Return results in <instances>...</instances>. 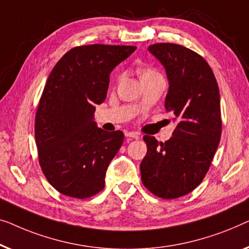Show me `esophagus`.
Instances as JSON below:
<instances>
[{"label": "esophagus", "instance_id": "obj_1", "mask_svg": "<svg viewBox=\"0 0 249 249\" xmlns=\"http://www.w3.org/2000/svg\"><path fill=\"white\" fill-rule=\"evenodd\" d=\"M125 136H127V138L139 140L140 138H141V134H140V133H138V132H126Z\"/></svg>", "mask_w": 249, "mask_h": 249}]
</instances>
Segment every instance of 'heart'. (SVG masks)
<instances>
[{
  "label": "heart",
  "instance_id": "heart-1",
  "mask_svg": "<svg viewBox=\"0 0 249 249\" xmlns=\"http://www.w3.org/2000/svg\"><path fill=\"white\" fill-rule=\"evenodd\" d=\"M155 73H157L155 70L152 69H149V68H145V69H141L140 70V78H144V76L146 75H150V74H155Z\"/></svg>",
  "mask_w": 249,
  "mask_h": 249
}]
</instances>
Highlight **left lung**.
Segmentation results:
<instances>
[{"label":"left lung","mask_w":249,"mask_h":249,"mask_svg":"<svg viewBox=\"0 0 249 249\" xmlns=\"http://www.w3.org/2000/svg\"><path fill=\"white\" fill-rule=\"evenodd\" d=\"M148 50L166 70L164 108L176 128L166 142L143 136L148 151L140 169L144 186L161 198L180 197L201 184L221 138L220 92L208 62L181 45L159 43Z\"/></svg>","instance_id":"obj_1"}]
</instances>
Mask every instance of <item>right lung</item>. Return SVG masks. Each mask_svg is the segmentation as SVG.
Listing matches in <instances>:
<instances>
[{"label": "right lung", "instance_id": "obj_1", "mask_svg": "<svg viewBox=\"0 0 249 249\" xmlns=\"http://www.w3.org/2000/svg\"><path fill=\"white\" fill-rule=\"evenodd\" d=\"M136 50L121 45H85L70 50L48 76L35 120L41 170L52 186L70 197L87 198L105 186L108 164L124 140L93 121L104 103L109 74Z\"/></svg>", "mask_w": 249, "mask_h": 249}]
</instances>
